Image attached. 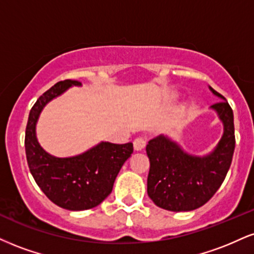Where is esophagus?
Here are the masks:
<instances>
[{"label":"esophagus","instance_id":"obj_1","mask_svg":"<svg viewBox=\"0 0 254 254\" xmlns=\"http://www.w3.org/2000/svg\"><path fill=\"white\" fill-rule=\"evenodd\" d=\"M146 145V139L144 137H137V138L133 140V148H135L136 151H140L145 148Z\"/></svg>","mask_w":254,"mask_h":254}]
</instances>
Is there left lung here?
Here are the masks:
<instances>
[{
	"label": "left lung",
	"instance_id": "8db88e82",
	"mask_svg": "<svg viewBox=\"0 0 254 254\" xmlns=\"http://www.w3.org/2000/svg\"><path fill=\"white\" fill-rule=\"evenodd\" d=\"M222 99L213 104L224 124V135L215 149L206 156H193L166 136L149 140L146 154L150 161L148 195L156 206L172 212H189L208 202L224 182L235 148L233 111Z\"/></svg>",
	"mask_w": 254,
	"mask_h": 254
}]
</instances>
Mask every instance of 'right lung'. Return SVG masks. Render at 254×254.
<instances>
[{
  "mask_svg": "<svg viewBox=\"0 0 254 254\" xmlns=\"http://www.w3.org/2000/svg\"><path fill=\"white\" fill-rule=\"evenodd\" d=\"M80 85V81L67 79L40 96L29 112L24 137L27 162L36 185L52 202L68 210L90 209L102 203L111 194L119 170L133 151L132 143L102 142L77 156L60 158L41 148L35 127L42 109L68 87Z\"/></svg>",
  "mask_w": 254,
  "mask_h": 254,
  "instance_id": "right-lung-1",
  "label": "right lung"
}]
</instances>
